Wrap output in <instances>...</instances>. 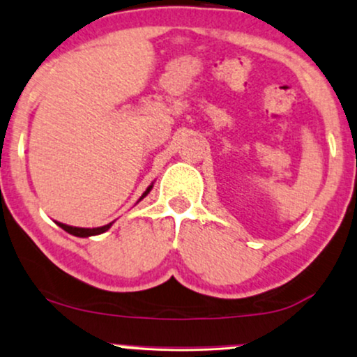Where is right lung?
<instances>
[{"label": "right lung", "instance_id": "1", "mask_svg": "<svg viewBox=\"0 0 357 357\" xmlns=\"http://www.w3.org/2000/svg\"><path fill=\"white\" fill-rule=\"evenodd\" d=\"M152 188H153V182L150 183L149 187H146V190L144 192V194H142L140 199L137 200V204L140 202V200H144L145 197L150 194V190H152ZM113 222H115V220H113ZM113 222H110V224H107V225H102V227H91V229L90 227H73V225L61 224V222H56V224L60 225L63 230H66V232L71 234V236H75V237H91V236H100V234L107 232V230L113 225Z\"/></svg>", "mask_w": 357, "mask_h": 357}]
</instances>
